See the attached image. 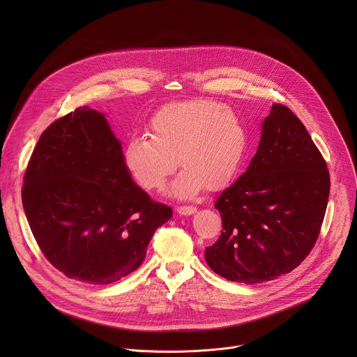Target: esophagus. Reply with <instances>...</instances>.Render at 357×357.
Instances as JSON below:
<instances>
[{"label":"esophagus","instance_id":"34e87169","mask_svg":"<svg viewBox=\"0 0 357 357\" xmlns=\"http://www.w3.org/2000/svg\"><path fill=\"white\" fill-rule=\"evenodd\" d=\"M176 212L179 215H183V216H189V215H193L196 212V206H178L176 208Z\"/></svg>","mask_w":357,"mask_h":357}]
</instances>
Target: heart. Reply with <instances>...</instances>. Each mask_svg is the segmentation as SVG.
I'll return each mask as SVG.
<instances>
[{
	"instance_id": "b5f03b06",
	"label": "heart",
	"mask_w": 357,
	"mask_h": 357,
	"mask_svg": "<svg viewBox=\"0 0 357 357\" xmlns=\"http://www.w3.org/2000/svg\"><path fill=\"white\" fill-rule=\"evenodd\" d=\"M146 135L127 141L123 165L145 190L160 189L182 167L172 195L192 197L202 189H218L238 172L248 145L241 119L215 100L193 98L160 109L148 123Z\"/></svg>"
}]
</instances>
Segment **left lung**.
I'll use <instances>...</instances> for the list:
<instances>
[{
    "instance_id": "obj_1",
    "label": "left lung",
    "mask_w": 357,
    "mask_h": 357,
    "mask_svg": "<svg viewBox=\"0 0 357 357\" xmlns=\"http://www.w3.org/2000/svg\"><path fill=\"white\" fill-rule=\"evenodd\" d=\"M326 161L301 120L274 103L247 171L218 197L223 230L205 250L220 277L260 284L298 267L321 233L329 197Z\"/></svg>"
}]
</instances>
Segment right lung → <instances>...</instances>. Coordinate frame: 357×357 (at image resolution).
Listing matches in <instances>:
<instances>
[{
	"label": "right lung",
	"instance_id": "right-lung-1",
	"mask_svg": "<svg viewBox=\"0 0 357 357\" xmlns=\"http://www.w3.org/2000/svg\"><path fill=\"white\" fill-rule=\"evenodd\" d=\"M22 205L46 260L66 277L112 284L135 271L172 209L137 186L105 116L86 106L55 120L33 148Z\"/></svg>",
	"mask_w": 357,
	"mask_h": 357
}]
</instances>
